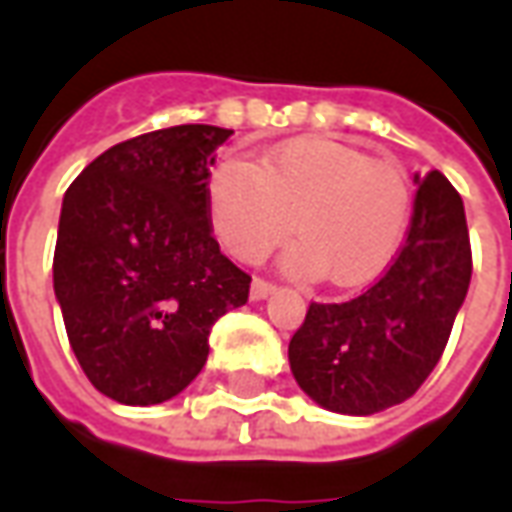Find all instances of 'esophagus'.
<instances>
[{
    "instance_id": "34e87169",
    "label": "esophagus",
    "mask_w": 512,
    "mask_h": 512,
    "mask_svg": "<svg viewBox=\"0 0 512 512\" xmlns=\"http://www.w3.org/2000/svg\"><path fill=\"white\" fill-rule=\"evenodd\" d=\"M271 293H274V282H268V279L255 277V282H252V299H255V301L268 299Z\"/></svg>"
}]
</instances>
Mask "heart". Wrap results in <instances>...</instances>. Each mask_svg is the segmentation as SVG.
Returning <instances> with one entry per match:
<instances>
[{
  "label": "heart",
  "mask_w": 512,
  "mask_h": 512,
  "mask_svg": "<svg viewBox=\"0 0 512 512\" xmlns=\"http://www.w3.org/2000/svg\"><path fill=\"white\" fill-rule=\"evenodd\" d=\"M411 208L406 169L329 139L271 147L255 167L227 158L208 183L211 227L230 255L257 263L293 230L282 266L345 288L395 260Z\"/></svg>",
  "instance_id": "1"
}]
</instances>
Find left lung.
<instances>
[{"mask_svg": "<svg viewBox=\"0 0 512 512\" xmlns=\"http://www.w3.org/2000/svg\"><path fill=\"white\" fill-rule=\"evenodd\" d=\"M414 183L406 244L384 277L356 299L310 304L288 345L296 384L334 414L370 417L414 395L466 299L472 249L461 194L436 169Z\"/></svg>", "mask_w": 512, "mask_h": 512, "instance_id": "8db88e82", "label": "left lung"}]
</instances>
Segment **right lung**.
Wrapping results in <instances>:
<instances>
[{
  "instance_id": "1",
  "label": "right lung",
  "mask_w": 512,
  "mask_h": 512,
  "mask_svg": "<svg viewBox=\"0 0 512 512\" xmlns=\"http://www.w3.org/2000/svg\"><path fill=\"white\" fill-rule=\"evenodd\" d=\"M230 128L172 126L109 147L62 197L54 296L84 376L123 406L180 395L252 277L211 235L208 180Z\"/></svg>"
}]
</instances>
